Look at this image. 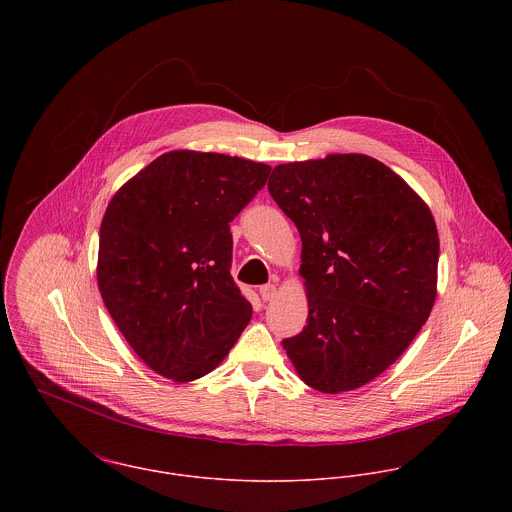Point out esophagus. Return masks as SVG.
Listing matches in <instances>:
<instances>
[{
	"label": "esophagus",
	"instance_id": "obj_1",
	"mask_svg": "<svg viewBox=\"0 0 512 512\" xmlns=\"http://www.w3.org/2000/svg\"><path fill=\"white\" fill-rule=\"evenodd\" d=\"M260 295L264 301H272L276 295H278V288L274 284H268V286H262L260 288Z\"/></svg>",
	"mask_w": 512,
	"mask_h": 512
}]
</instances>
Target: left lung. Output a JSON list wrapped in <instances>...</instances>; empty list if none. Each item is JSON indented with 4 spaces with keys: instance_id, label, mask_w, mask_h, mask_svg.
I'll return each instance as SVG.
<instances>
[{
    "instance_id": "8db88e82",
    "label": "left lung",
    "mask_w": 512,
    "mask_h": 512,
    "mask_svg": "<svg viewBox=\"0 0 512 512\" xmlns=\"http://www.w3.org/2000/svg\"><path fill=\"white\" fill-rule=\"evenodd\" d=\"M268 191L301 236L307 325L282 341L325 394L374 380L414 341L438 293L436 220L390 167L363 153L274 167Z\"/></svg>"
}]
</instances>
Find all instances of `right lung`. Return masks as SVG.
I'll return each mask as SVG.
<instances>
[{"label":"right lung","mask_w":512,"mask_h":512,"mask_svg":"<svg viewBox=\"0 0 512 512\" xmlns=\"http://www.w3.org/2000/svg\"><path fill=\"white\" fill-rule=\"evenodd\" d=\"M270 165L224 153L159 155L112 197L100 224L98 288L136 355L191 382L215 370L252 317L230 276V222Z\"/></svg>","instance_id":"add662e5"}]
</instances>
